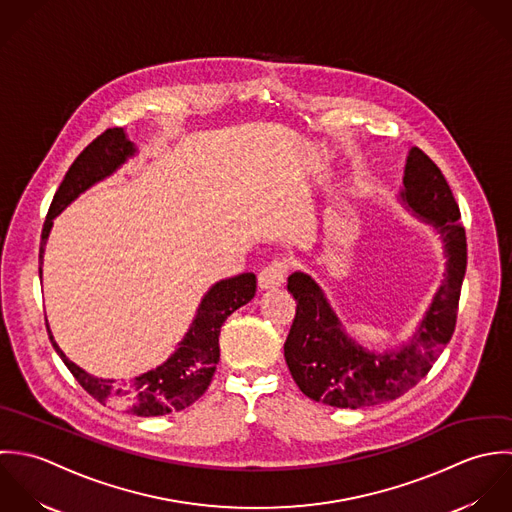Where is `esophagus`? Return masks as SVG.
<instances>
[{"label":"esophagus","instance_id":"34e87169","mask_svg":"<svg viewBox=\"0 0 512 512\" xmlns=\"http://www.w3.org/2000/svg\"><path fill=\"white\" fill-rule=\"evenodd\" d=\"M287 261H273L269 263L257 277V285H259V291H271V289H279L283 287L285 283V277H287Z\"/></svg>","mask_w":512,"mask_h":512}]
</instances>
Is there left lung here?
Segmentation results:
<instances>
[{"instance_id": "left-lung-1", "label": "left lung", "mask_w": 512, "mask_h": 512, "mask_svg": "<svg viewBox=\"0 0 512 512\" xmlns=\"http://www.w3.org/2000/svg\"><path fill=\"white\" fill-rule=\"evenodd\" d=\"M398 202L439 237L443 281L404 344L370 348L346 330L312 275L295 271L287 281L297 312L285 342V360L299 390L314 402L344 409L392 402L431 370L453 336L467 269V237L447 180L419 148L408 152Z\"/></svg>"}]
</instances>
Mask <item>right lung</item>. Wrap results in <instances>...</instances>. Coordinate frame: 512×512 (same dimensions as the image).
<instances>
[{
	"label": "right lung",
	"mask_w": 512,
	"mask_h": 512,
	"mask_svg": "<svg viewBox=\"0 0 512 512\" xmlns=\"http://www.w3.org/2000/svg\"><path fill=\"white\" fill-rule=\"evenodd\" d=\"M138 154V146L128 138L124 128H110L93 140L73 162L61 182L41 233L39 279L43 277V253L47 247L53 219L73 204L81 194L118 172L130 158ZM257 281L253 273H241L231 279L217 281L207 289L196 316L178 342L174 354L160 366L128 380L97 378L77 366L59 348L47 322V332L55 352L77 378V382L103 406L126 409L138 417L166 415L192 406L204 396L219 362V332L223 322L255 297Z\"/></svg>",
	"instance_id": "right-lung-1"
}]
</instances>
